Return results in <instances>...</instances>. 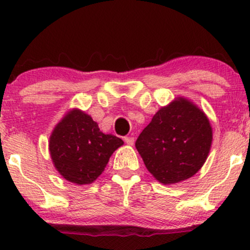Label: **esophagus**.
I'll use <instances>...</instances> for the list:
<instances>
[{
	"label": "esophagus",
	"mask_w": 250,
	"mask_h": 250,
	"mask_svg": "<svg viewBox=\"0 0 250 250\" xmlns=\"http://www.w3.org/2000/svg\"><path fill=\"white\" fill-rule=\"evenodd\" d=\"M125 144H127V145L132 146L133 144H134V138H132V137H125Z\"/></svg>",
	"instance_id": "1"
}]
</instances>
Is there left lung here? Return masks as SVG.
I'll list each match as a JSON object with an SVG mask.
<instances>
[{
	"label": "left lung",
	"mask_w": 250,
	"mask_h": 250,
	"mask_svg": "<svg viewBox=\"0 0 250 250\" xmlns=\"http://www.w3.org/2000/svg\"><path fill=\"white\" fill-rule=\"evenodd\" d=\"M211 141L213 129L206 113L191 100L176 97L155 113L135 147L153 178L172 185L202 168Z\"/></svg>",
	"instance_id": "left-lung-1"
}]
</instances>
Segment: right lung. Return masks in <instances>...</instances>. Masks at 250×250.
<instances>
[{
  "instance_id": "1",
  "label": "right lung",
  "mask_w": 250,
  "mask_h": 250,
  "mask_svg": "<svg viewBox=\"0 0 250 250\" xmlns=\"http://www.w3.org/2000/svg\"><path fill=\"white\" fill-rule=\"evenodd\" d=\"M123 140L99 129L97 122L80 109H71L49 137V153L58 173L76 185H88L104 172L111 155Z\"/></svg>"
}]
</instances>
